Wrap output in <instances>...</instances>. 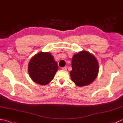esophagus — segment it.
Returning <instances> with one entry per match:
<instances>
[{
    "label": "esophagus",
    "instance_id": "obj_1",
    "mask_svg": "<svg viewBox=\"0 0 123 123\" xmlns=\"http://www.w3.org/2000/svg\"><path fill=\"white\" fill-rule=\"evenodd\" d=\"M62 69L63 70H64V71H66V70H67V67H63V68H62Z\"/></svg>",
    "mask_w": 123,
    "mask_h": 123
}]
</instances>
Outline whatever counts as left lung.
I'll use <instances>...</instances> for the list:
<instances>
[{
  "instance_id": "obj_1",
  "label": "left lung",
  "mask_w": 123,
  "mask_h": 123,
  "mask_svg": "<svg viewBox=\"0 0 123 123\" xmlns=\"http://www.w3.org/2000/svg\"><path fill=\"white\" fill-rule=\"evenodd\" d=\"M71 79L77 86L90 85L97 77L99 65L97 58L86 50L74 55L72 59Z\"/></svg>"
}]
</instances>
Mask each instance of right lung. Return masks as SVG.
<instances>
[{"instance_id": "1", "label": "right lung", "mask_w": 123, "mask_h": 123, "mask_svg": "<svg viewBox=\"0 0 123 123\" xmlns=\"http://www.w3.org/2000/svg\"><path fill=\"white\" fill-rule=\"evenodd\" d=\"M58 65L49 52H39L30 60L28 73L36 83L45 85L54 78L58 70Z\"/></svg>"}]
</instances>
